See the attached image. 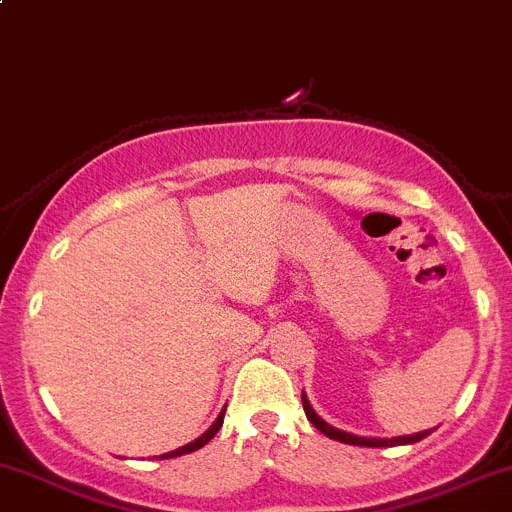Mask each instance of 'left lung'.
<instances>
[{"mask_svg":"<svg viewBox=\"0 0 512 512\" xmlns=\"http://www.w3.org/2000/svg\"><path fill=\"white\" fill-rule=\"evenodd\" d=\"M301 402H304V412L306 417H309L311 425L316 427L319 432H324L326 437H332V440H339V442H347V445H359V447H392V445H412V442H420L422 437L430 435L432 430H425V432H417V435H405V437H392V440H382V437H359V435H352V432H344V430H337V427H332L329 422L321 420L319 415L314 412V407L309 405V399H306V394H301Z\"/></svg>","mask_w":512,"mask_h":512,"instance_id":"left-lung-1","label":"left lung"}]
</instances>
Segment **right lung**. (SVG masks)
<instances>
[{"label":"right lung","instance_id":"obj_1","mask_svg":"<svg viewBox=\"0 0 512 512\" xmlns=\"http://www.w3.org/2000/svg\"><path fill=\"white\" fill-rule=\"evenodd\" d=\"M226 412V410H223ZM223 412L221 415H218V420L213 422L211 427H208L206 432H203L201 437H198V440H193V442H188V445H183V447H178V450H173V452H165V455H160V460H168V457H178V455H188V452H196V450H201L203 445H206V442H211L213 437H216V432L221 430V425H223Z\"/></svg>","mask_w":512,"mask_h":512}]
</instances>
